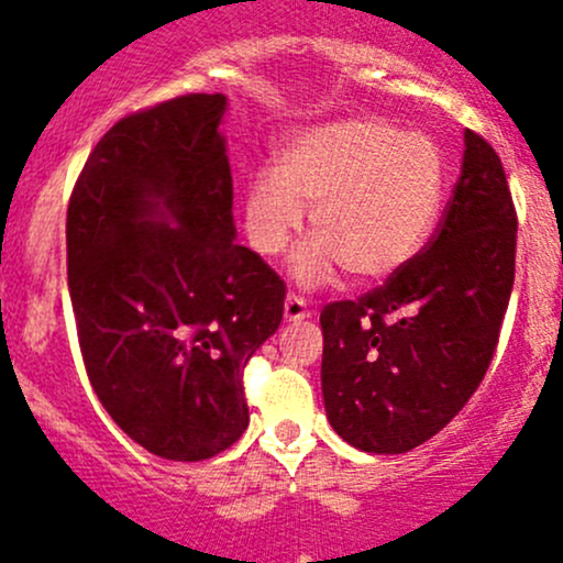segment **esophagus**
Masks as SVG:
<instances>
[{
    "mask_svg": "<svg viewBox=\"0 0 563 563\" xmlns=\"http://www.w3.org/2000/svg\"><path fill=\"white\" fill-rule=\"evenodd\" d=\"M283 316H286L288 323H299L305 321V318H310V307H307V301L297 297V294H288L286 299V307H283Z\"/></svg>",
    "mask_w": 563,
    "mask_h": 563,
    "instance_id": "1",
    "label": "esophagus"
}]
</instances>
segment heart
I'll list each match as a JSON object with an SVG mask.
<instances>
[{
  "label": "heart",
  "instance_id": "1",
  "mask_svg": "<svg viewBox=\"0 0 563 563\" xmlns=\"http://www.w3.org/2000/svg\"><path fill=\"white\" fill-rule=\"evenodd\" d=\"M448 188L440 142L383 118H345L307 129L258 169L242 199V227L262 256H280L305 229L297 277L323 283L336 269L358 283L401 269L434 234Z\"/></svg>",
  "mask_w": 563,
  "mask_h": 563
}]
</instances>
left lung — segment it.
<instances>
[{"mask_svg":"<svg viewBox=\"0 0 563 563\" xmlns=\"http://www.w3.org/2000/svg\"><path fill=\"white\" fill-rule=\"evenodd\" d=\"M434 236L383 286L321 310V386L336 434L407 453L445 429L485 377L516 280L518 216L494 147L464 132Z\"/></svg>","mask_w":563,"mask_h":563,"instance_id":"1","label":"left lung"}]
</instances>
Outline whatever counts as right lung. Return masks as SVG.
Returning a JSON list of instances; mask_svg holds the SVG:
<instances>
[{"instance_id": "right-lung-1", "label": "right lung", "mask_w": 563, "mask_h": 563, "mask_svg": "<svg viewBox=\"0 0 563 563\" xmlns=\"http://www.w3.org/2000/svg\"><path fill=\"white\" fill-rule=\"evenodd\" d=\"M223 93L121 118L67 207V280L88 380L137 445L205 461L247 429L242 372L286 283L234 242Z\"/></svg>"}]
</instances>
